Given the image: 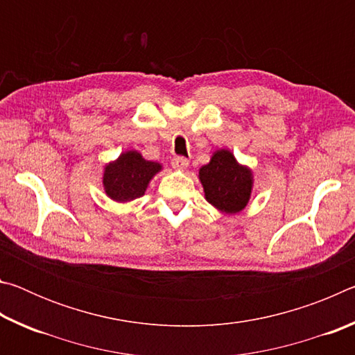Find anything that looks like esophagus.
I'll list each match as a JSON object with an SVG mask.
<instances>
[{"label": "esophagus", "instance_id": "esophagus-1", "mask_svg": "<svg viewBox=\"0 0 355 355\" xmlns=\"http://www.w3.org/2000/svg\"><path fill=\"white\" fill-rule=\"evenodd\" d=\"M188 166H189V161L183 158V156H175V158L172 159V167L175 171H184L188 169Z\"/></svg>", "mask_w": 355, "mask_h": 355}]
</instances>
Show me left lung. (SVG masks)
Instances as JSON below:
<instances>
[{
	"mask_svg": "<svg viewBox=\"0 0 355 355\" xmlns=\"http://www.w3.org/2000/svg\"><path fill=\"white\" fill-rule=\"evenodd\" d=\"M199 180L207 202L220 213L236 214L248 207L254 175L248 166L238 163L230 150H216L209 163L199 169Z\"/></svg>",
	"mask_w": 355,
	"mask_h": 355,
	"instance_id": "obj_1",
	"label": "left lung"
}]
</instances>
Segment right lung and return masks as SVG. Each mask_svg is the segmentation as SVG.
Here are the masks:
<instances>
[{"label":"right lung","mask_w":355,"mask_h":355,"mask_svg":"<svg viewBox=\"0 0 355 355\" xmlns=\"http://www.w3.org/2000/svg\"><path fill=\"white\" fill-rule=\"evenodd\" d=\"M163 166L147 161L137 150H128L105 166L103 188L114 202H131L146 194L148 183Z\"/></svg>","instance_id":"obj_1"}]
</instances>
